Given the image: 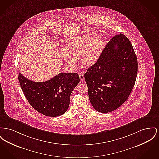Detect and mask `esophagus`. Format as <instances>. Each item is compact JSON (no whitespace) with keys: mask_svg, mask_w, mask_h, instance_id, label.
<instances>
[{"mask_svg":"<svg viewBox=\"0 0 159 159\" xmlns=\"http://www.w3.org/2000/svg\"><path fill=\"white\" fill-rule=\"evenodd\" d=\"M79 77H80V82H83L84 80V75H83V74H80V75H79Z\"/></svg>","mask_w":159,"mask_h":159,"instance_id":"esophagus-1","label":"esophagus"}]
</instances>
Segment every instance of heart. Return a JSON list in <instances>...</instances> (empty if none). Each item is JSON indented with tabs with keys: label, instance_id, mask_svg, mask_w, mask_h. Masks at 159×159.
I'll return each mask as SVG.
<instances>
[{
	"label": "heart",
	"instance_id": "obj_1",
	"mask_svg": "<svg viewBox=\"0 0 159 159\" xmlns=\"http://www.w3.org/2000/svg\"><path fill=\"white\" fill-rule=\"evenodd\" d=\"M104 47V41L97 34H86L75 40L70 41L62 51L66 62L71 64L74 59L71 56H79L80 62L84 66H93L101 56Z\"/></svg>",
	"mask_w": 159,
	"mask_h": 159
}]
</instances>
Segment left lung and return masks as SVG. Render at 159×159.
<instances>
[{
  "mask_svg": "<svg viewBox=\"0 0 159 159\" xmlns=\"http://www.w3.org/2000/svg\"><path fill=\"white\" fill-rule=\"evenodd\" d=\"M137 73V57L130 41L122 34L114 36L84 75L93 108L102 113L118 109L129 97Z\"/></svg>",
  "mask_w": 159,
  "mask_h": 159,
  "instance_id": "left-lung-1",
  "label": "left lung"
}]
</instances>
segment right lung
Segmentation results:
<instances>
[{
  "label": "right lung",
  "mask_w": 159,
  "mask_h": 159,
  "mask_svg": "<svg viewBox=\"0 0 159 159\" xmlns=\"http://www.w3.org/2000/svg\"><path fill=\"white\" fill-rule=\"evenodd\" d=\"M19 80L32 107L46 116L55 117L68 109L70 95L80 79L77 73H61L49 80L35 82L20 73Z\"/></svg>",
  "instance_id": "add662e5"
}]
</instances>
